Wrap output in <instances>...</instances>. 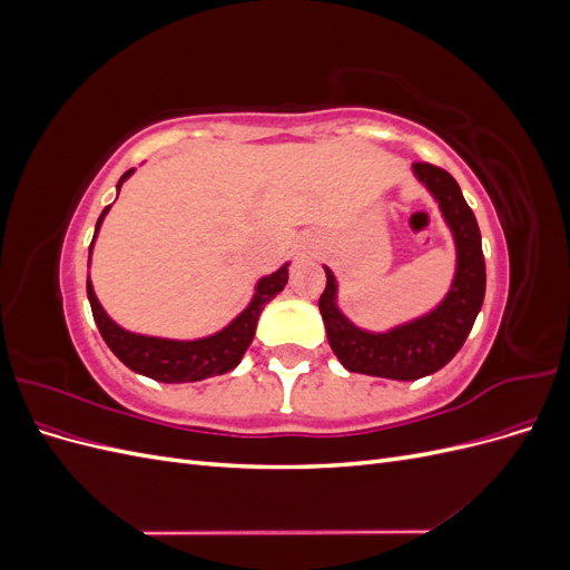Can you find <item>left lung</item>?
Listing matches in <instances>:
<instances>
[{
	"label": "left lung",
	"instance_id": "8db88e82",
	"mask_svg": "<svg viewBox=\"0 0 570 570\" xmlns=\"http://www.w3.org/2000/svg\"><path fill=\"white\" fill-rule=\"evenodd\" d=\"M411 170L438 202L446 228L454 237L456 268L444 299L428 314L383 333L358 327L342 314L335 273L327 266H323L327 283L318 299L327 342L340 364L352 373L390 377V381H419L450 364L469 337L485 299V256H482L480 228L459 183L446 170L430 164H413Z\"/></svg>",
	"mask_w": 570,
	"mask_h": 570
}]
</instances>
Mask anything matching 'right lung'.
Segmentation results:
<instances>
[{"mask_svg": "<svg viewBox=\"0 0 570 570\" xmlns=\"http://www.w3.org/2000/svg\"><path fill=\"white\" fill-rule=\"evenodd\" d=\"M132 174L135 168L126 170V174L120 176L116 185L118 193H120V185H124ZM109 209L111 204L101 212L97 220L90 256H92L97 233L101 228V223H105V216L109 214ZM287 268L289 264H283L278 271L258 278V283L254 285V295L243 312H239L226 327H220L218 333L197 337V340H168V337H154V335H140V333L126 331V327H120L105 312V306L99 304L90 278H88V299H90L92 316L101 337H105L109 350L124 361L130 371L147 375L151 381H159V383H197V381H204V377L228 373L239 364V361H243L247 347L254 340L256 323L264 312V306L287 285Z\"/></svg>", "mask_w": 570, "mask_h": 570, "instance_id": "right-lung-1", "label": "right lung"}]
</instances>
